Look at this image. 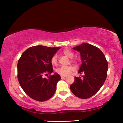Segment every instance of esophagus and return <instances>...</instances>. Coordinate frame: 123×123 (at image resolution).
<instances>
[{"instance_id":"esophagus-1","label":"esophagus","mask_w":123,"mask_h":123,"mask_svg":"<svg viewBox=\"0 0 123 123\" xmlns=\"http://www.w3.org/2000/svg\"><path fill=\"white\" fill-rule=\"evenodd\" d=\"M66 77V75H64V76H63V75H61V79H64V78H65Z\"/></svg>"}]
</instances>
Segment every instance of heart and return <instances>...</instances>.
Wrapping results in <instances>:
<instances>
[{"label": "heart", "mask_w": 123, "mask_h": 123, "mask_svg": "<svg viewBox=\"0 0 123 123\" xmlns=\"http://www.w3.org/2000/svg\"><path fill=\"white\" fill-rule=\"evenodd\" d=\"M63 53L66 55L69 58H72L73 57L74 54L72 51H71L68 49L64 50ZM51 63L53 64H56L57 62V55H54L51 58ZM74 70V68L72 66H61L60 67L57 68L56 69V72L59 74L60 75H67L71 74Z\"/></svg>", "instance_id": "1"}]
</instances>
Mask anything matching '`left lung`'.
Here are the masks:
<instances>
[{"mask_svg":"<svg viewBox=\"0 0 123 123\" xmlns=\"http://www.w3.org/2000/svg\"><path fill=\"white\" fill-rule=\"evenodd\" d=\"M73 49L80 52L82 64L78 73L84 75L82 78L75 77L70 90L79 98H89L96 94L105 81L107 61L98 48L89 43H83Z\"/></svg>","mask_w":123,"mask_h":123,"instance_id":"left-lung-1","label":"left lung"}]
</instances>
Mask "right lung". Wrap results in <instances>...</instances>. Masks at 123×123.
Wrapping results in <instances>:
<instances>
[{
  "label": "right lung",
  "mask_w": 123,
  "mask_h": 123,
  "mask_svg": "<svg viewBox=\"0 0 123 123\" xmlns=\"http://www.w3.org/2000/svg\"><path fill=\"white\" fill-rule=\"evenodd\" d=\"M60 48L36 45L22 54L17 64L18 79L25 93L31 98L44 101L53 96L56 85L61 79L57 73L43 78L44 74L53 72L52 57Z\"/></svg>",
  "instance_id": "add662e5"
}]
</instances>
